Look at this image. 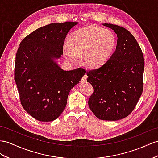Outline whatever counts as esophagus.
Here are the masks:
<instances>
[{
	"instance_id": "obj_1",
	"label": "esophagus",
	"mask_w": 158,
	"mask_h": 158,
	"mask_svg": "<svg viewBox=\"0 0 158 158\" xmlns=\"http://www.w3.org/2000/svg\"><path fill=\"white\" fill-rule=\"evenodd\" d=\"M87 79V75L86 74H85V75L83 76V77H82V79H81V81H83V82L86 81Z\"/></svg>"
}]
</instances>
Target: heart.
<instances>
[{"label":"heart","instance_id":"b5f03b06","mask_svg":"<svg viewBox=\"0 0 158 158\" xmlns=\"http://www.w3.org/2000/svg\"><path fill=\"white\" fill-rule=\"evenodd\" d=\"M69 48H64L65 57L73 63L83 55V62L89 68H98L106 63L114 51L116 39L108 29L89 26L73 33L68 39Z\"/></svg>","mask_w":158,"mask_h":158}]
</instances>
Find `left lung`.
I'll use <instances>...</instances> for the list:
<instances>
[{
	"mask_svg": "<svg viewBox=\"0 0 158 158\" xmlns=\"http://www.w3.org/2000/svg\"><path fill=\"white\" fill-rule=\"evenodd\" d=\"M118 35L115 51L106 63L87 71V81L94 87L89 107L97 118L116 121L134 110L143 89L144 59L135 37L125 28L110 23Z\"/></svg>",
	"mask_w": 158,
	"mask_h": 158,
	"instance_id": "obj_1",
	"label": "left lung"
}]
</instances>
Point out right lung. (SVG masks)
I'll return each instance as SVG.
<instances>
[{"mask_svg":"<svg viewBox=\"0 0 158 158\" xmlns=\"http://www.w3.org/2000/svg\"><path fill=\"white\" fill-rule=\"evenodd\" d=\"M78 23H51L27 35L15 59V81L25 110L35 119L52 121L62 114L71 89L86 71H64L54 59L63 54L68 32Z\"/></svg>","mask_w":158,"mask_h":158,"instance_id":"1","label":"right lung"}]
</instances>
